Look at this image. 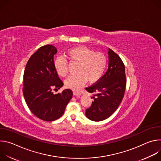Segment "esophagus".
I'll list each match as a JSON object with an SVG mask.
<instances>
[{
  "mask_svg": "<svg viewBox=\"0 0 161 161\" xmlns=\"http://www.w3.org/2000/svg\"><path fill=\"white\" fill-rule=\"evenodd\" d=\"M73 94L75 95V96H80L81 94V92H78V91H75V90H74L73 91Z\"/></svg>",
  "mask_w": 161,
  "mask_h": 161,
  "instance_id": "obj_1",
  "label": "esophagus"
}]
</instances>
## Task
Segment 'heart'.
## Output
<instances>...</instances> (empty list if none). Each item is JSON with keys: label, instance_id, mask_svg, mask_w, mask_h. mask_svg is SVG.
<instances>
[{"label": "heart", "instance_id": "b5f03b06", "mask_svg": "<svg viewBox=\"0 0 161 161\" xmlns=\"http://www.w3.org/2000/svg\"><path fill=\"white\" fill-rule=\"evenodd\" d=\"M67 57L71 63L78 64V74L69 77L65 81V86L74 90H79L88 80L94 83L99 81L105 71L107 58L101 52H95L88 47L80 46L67 52ZM57 73L65 77L68 73V62L65 58L58 56L53 62Z\"/></svg>", "mask_w": 161, "mask_h": 161}]
</instances>
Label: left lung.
<instances>
[{"label":"left lung","mask_w":161,"mask_h":161,"mask_svg":"<svg viewBox=\"0 0 161 161\" xmlns=\"http://www.w3.org/2000/svg\"><path fill=\"white\" fill-rule=\"evenodd\" d=\"M108 55V69L105 75L85 88L93 94L94 101L85 113L86 117L92 121L99 122L109 117L119 108L125 93V65L120 57L109 48Z\"/></svg>","instance_id":"1"}]
</instances>
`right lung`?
<instances>
[{
	"label": "right lung",
	"instance_id": "right-lung-1",
	"mask_svg": "<svg viewBox=\"0 0 161 161\" xmlns=\"http://www.w3.org/2000/svg\"><path fill=\"white\" fill-rule=\"evenodd\" d=\"M57 49L51 44L40 47L29 59L24 74L23 94L31 112L44 121H54L64 113L73 92L65 89L54 94L64 83L53 65Z\"/></svg>",
	"mask_w": 161,
	"mask_h": 161
}]
</instances>
